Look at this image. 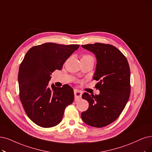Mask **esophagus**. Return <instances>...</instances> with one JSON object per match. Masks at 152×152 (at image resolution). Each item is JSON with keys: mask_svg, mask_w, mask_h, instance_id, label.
Returning a JSON list of instances; mask_svg holds the SVG:
<instances>
[{"mask_svg": "<svg viewBox=\"0 0 152 152\" xmlns=\"http://www.w3.org/2000/svg\"><path fill=\"white\" fill-rule=\"evenodd\" d=\"M82 95V92L81 91L78 90H74V95H75V100H78L81 99V96Z\"/></svg>", "mask_w": 152, "mask_h": 152, "instance_id": "1", "label": "esophagus"}]
</instances>
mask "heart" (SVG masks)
<instances>
[{
    "label": "heart",
    "mask_w": 152,
    "mask_h": 152,
    "mask_svg": "<svg viewBox=\"0 0 152 152\" xmlns=\"http://www.w3.org/2000/svg\"><path fill=\"white\" fill-rule=\"evenodd\" d=\"M85 57H92L90 56H84L82 58H85Z\"/></svg>",
    "instance_id": "b5f03b06"
}]
</instances>
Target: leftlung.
Returning a JSON list of instances; mask_svg holds the SVG:
<instances>
[{"label":"left lung","mask_w":152,"mask_h":152,"mask_svg":"<svg viewBox=\"0 0 152 152\" xmlns=\"http://www.w3.org/2000/svg\"><path fill=\"white\" fill-rule=\"evenodd\" d=\"M82 47L94 53L96 65L94 79L99 95L84 93L82 97L89 104L81 113L86 124L101 128L112 124L124 110L130 94V70L126 57L110 44L95 43Z\"/></svg>","instance_id":"obj_1"}]
</instances>
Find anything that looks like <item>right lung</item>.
<instances>
[{"instance_id":"obj_1","label":"right lung","mask_w":152,"mask_h":152,"mask_svg":"<svg viewBox=\"0 0 152 152\" xmlns=\"http://www.w3.org/2000/svg\"><path fill=\"white\" fill-rule=\"evenodd\" d=\"M79 45L45 43L30 48L21 63L19 74L20 99L26 114L34 123L44 128L58 125L65 108L74 100L69 85L56 87L48 84L50 75L60 70Z\"/></svg>"}]
</instances>
